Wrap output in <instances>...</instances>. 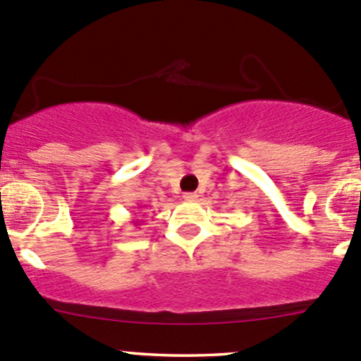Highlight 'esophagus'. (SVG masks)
Returning <instances> with one entry per match:
<instances>
[{"instance_id":"1","label":"esophagus","mask_w":361,"mask_h":361,"mask_svg":"<svg viewBox=\"0 0 361 361\" xmlns=\"http://www.w3.org/2000/svg\"><path fill=\"white\" fill-rule=\"evenodd\" d=\"M183 199L185 201H197L199 195L195 192H187V194H183Z\"/></svg>"}]
</instances>
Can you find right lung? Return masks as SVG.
Here are the masks:
<instances>
[{"instance_id":"obj_1","label":"right lung","mask_w":361,"mask_h":361,"mask_svg":"<svg viewBox=\"0 0 361 361\" xmlns=\"http://www.w3.org/2000/svg\"><path fill=\"white\" fill-rule=\"evenodd\" d=\"M134 225H140V224H137V221H134Z\"/></svg>"}]
</instances>
